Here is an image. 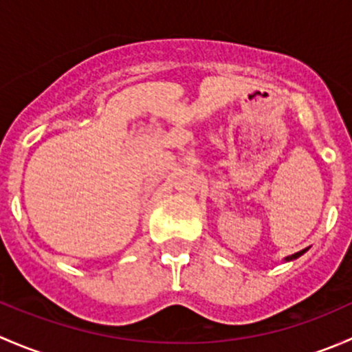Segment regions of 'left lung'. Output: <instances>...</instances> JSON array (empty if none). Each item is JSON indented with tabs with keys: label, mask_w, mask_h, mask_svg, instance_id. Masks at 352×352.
Returning <instances> with one entry per match:
<instances>
[{
	"label": "left lung",
	"mask_w": 352,
	"mask_h": 352,
	"mask_svg": "<svg viewBox=\"0 0 352 352\" xmlns=\"http://www.w3.org/2000/svg\"><path fill=\"white\" fill-rule=\"evenodd\" d=\"M305 252H307V248H305V250H301V252H296V254H293V255H289V257H286L285 261H294V258H298L300 257V255H303Z\"/></svg>",
	"instance_id": "obj_1"
}]
</instances>
